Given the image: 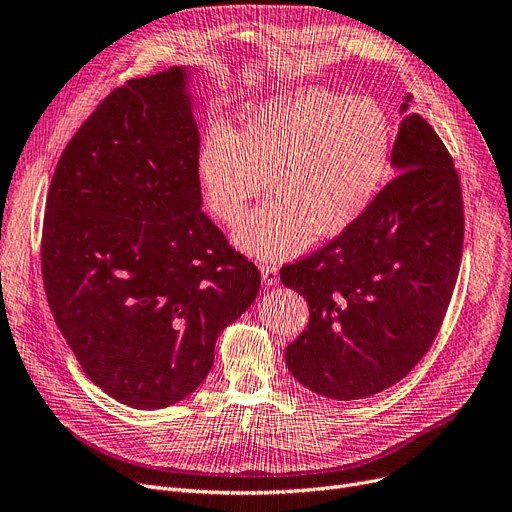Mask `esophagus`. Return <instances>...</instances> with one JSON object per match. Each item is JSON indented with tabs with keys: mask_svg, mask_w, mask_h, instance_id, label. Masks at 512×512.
Returning a JSON list of instances; mask_svg holds the SVG:
<instances>
[{
	"mask_svg": "<svg viewBox=\"0 0 512 512\" xmlns=\"http://www.w3.org/2000/svg\"><path fill=\"white\" fill-rule=\"evenodd\" d=\"M261 276H263V284H276L278 282V268L274 263H263L261 265Z\"/></svg>",
	"mask_w": 512,
	"mask_h": 512,
	"instance_id": "34e87169",
	"label": "esophagus"
}]
</instances>
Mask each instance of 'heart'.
<instances>
[{"mask_svg":"<svg viewBox=\"0 0 512 512\" xmlns=\"http://www.w3.org/2000/svg\"><path fill=\"white\" fill-rule=\"evenodd\" d=\"M389 154L391 123L379 104L301 87L251 108L236 133L213 127L198 175L211 213L230 226L270 186L236 240L257 257H284L349 230L379 192Z\"/></svg>","mask_w":512,"mask_h":512,"instance_id":"b5f03b06","label":"heart"}]
</instances>
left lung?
Listing matches in <instances>:
<instances>
[{
	"label": "left lung",
	"mask_w": 512,
	"mask_h": 512,
	"mask_svg": "<svg viewBox=\"0 0 512 512\" xmlns=\"http://www.w3.org/2000/svg\"><path fill=\"white\" fill-rule=\"evenodd\" d=\"M391 161L397 175L349 230L280 270L309 305L307 330L286 347L288 370L332 399L381 393L425 358L460 270L462 190L446 144L410 115Z\"/></svg>",
	"instance_id": "1"
}]
</instances>
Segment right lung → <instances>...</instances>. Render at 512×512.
<instances>
[{"label": "right lung", "mask_w": 512, "mask_h": 512, "mask_svg": "<svg viewBox=\"0 0 512 512\" xmlns=\"http://www.w3.org/2000/svg\"><path fill=\"white\" fill-rule=\"evenodd\" d=\"M184 71L115 87L64 146L46 198L41 276L83 372L140 410L205 381L261 272L201 209V136Z\"/></svg>", "instance_id": "right-lung-1"}]
</instances>
